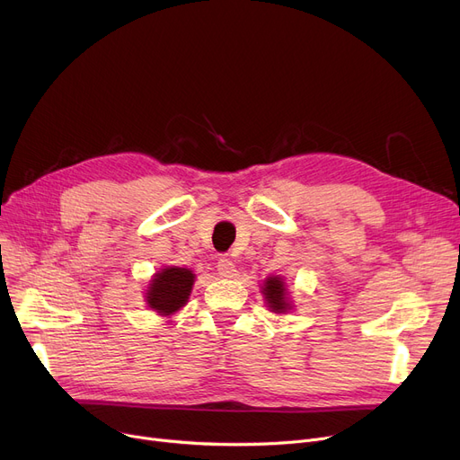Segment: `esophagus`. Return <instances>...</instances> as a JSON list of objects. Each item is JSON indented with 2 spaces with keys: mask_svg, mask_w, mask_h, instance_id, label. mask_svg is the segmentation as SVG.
Returning a JSON list of instances; mask_svg holds the SVG:
<instances>
[{
  "mask_svg": "<svg viewBox=\"0 0 460 460\" xmlns=\"http://www.w3.org/2000/svg\"><path fill=\"white\" fill-rule=\"evenodd\" d=\"M216 269H217V274H220L222 278H234L236 276L234 262L229 257H226V255H222L220 259H217Z\"/></svg>",
  "mask_w": 460,
  "mask_h": 460,
  "instance_id": "34e87169",
  "label": "esophagus"
}]
</instances>
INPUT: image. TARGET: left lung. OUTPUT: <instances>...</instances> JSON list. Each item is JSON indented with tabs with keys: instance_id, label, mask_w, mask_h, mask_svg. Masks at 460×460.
I'll list each match as a JSON object with an SVG mask.
<instances>
[{
	"instance_id": "1",
	"label": "left lung",
	"mask_w": 460,
	"mask_h": 460,
	"mask_svg": "<svg viewBox=\"0 0 460 460\" xmlns=\"http://www.w3.org/2000/svg\"><path fill=\"white\" fill-rule=\"evenodd\" d=\"M264 296H267V302H269V307L276 313H283L287 311L288 307V302H287V296H285V285L281 281V278H269L267 281H264V288H262Z\"/></svg>"
}]
</instances>
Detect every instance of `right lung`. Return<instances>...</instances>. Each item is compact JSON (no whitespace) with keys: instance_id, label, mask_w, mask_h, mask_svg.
<instances>
[{"instance_id":"1","label":"right lung","mask_w":460,"mask_h":460,"mask_svg":"<svg viewBox=\"0 0 460 460\" xmlns=\"http://www.w3.org/2000/svg\"><path fill=\"white\" fill-rule=\"evenodd\" d=\"M191 270L169 267L155 276L147 291V304L162 315H172L181 309L191 293L193 285Z\"/></svg>"}]
</instances>
